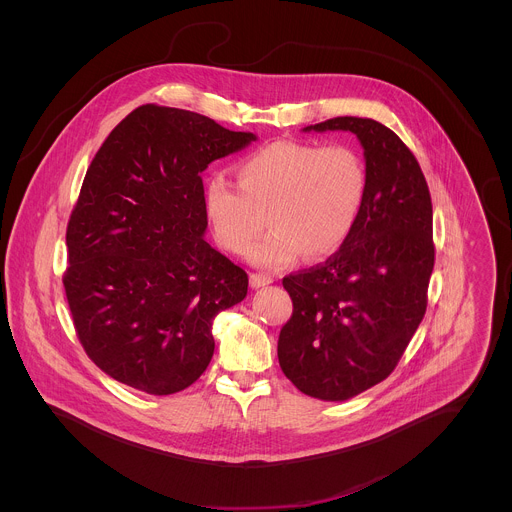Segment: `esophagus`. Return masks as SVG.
Segmentation results:
<instances>
[{
	"label": "esophagus",
	"mask_w": 512,
	"mask_h": 512,
	"mask_svg": "<svg viewBox=\"0 0 512 512\" xmlns=\"http://www.w3.org/2000/svg\"><path fill=\"white\" fill-rule=\"evenodd\" d=\"M274 282V278L272 276H268V274H252L250 276V286L252 288H264V286H270Z\"/></svg>",
	"instance_id": "1"
}]
</instances>
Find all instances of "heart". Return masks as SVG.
I'll return each instance as SVG.
<instances>
[{
  "label": "heart",
  "instance_id": "heart-1",
  "mask_svg": "<svg viewBox=\"0 0 512 512\" xmlns=\"http://www.w3.org/2000/svg\"><path fill=\"white\" fill-rule=\"evenodd\" d=\"M238 183L213 175L205 211L220 246L242 254L266 224L272 230L248 260L280 270L303 254L321 260L345 246L365 211L368 169L351 146L274 142L240 159Z\"/></svg>",
  "mask_w": 512,
  "mask_h": 512
}]
</instances>
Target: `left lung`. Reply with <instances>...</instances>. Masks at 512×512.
Instances as JSON below:
<instances>
[{
	"label": "left lung",
	"instance_id": "obj_1",
	"mask_svg": "<svg viewBox=\"0 0 512 512\" xmlns=\"http://www.w3.org/2000/svg\"><path fill=\"white\" fill-rule=\"evenodd\" d=\"M303 132H351L365 151L368 197L355 232L325 264L284 278L293 301L278 359L297 390L349 400L398 365L426 313L434 270L432 199L404 142L370 118Z\"/></svg>",
	"mask_w": 512,
	"mask_h": 512
}]
</instances>
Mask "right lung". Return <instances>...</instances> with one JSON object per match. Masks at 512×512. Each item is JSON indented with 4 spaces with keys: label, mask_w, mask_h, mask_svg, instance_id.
<instances>
[{
    "label": "right lung",
    "mask_w": 512,
    "mask_h": 512,
    "mask_svg": "<svg viewBox=\"0 0 512 512\" xmlns=\"http://www.w3.org/2000/svg\"><path fill=\"white\" fill-rule=\"evenodd\" d=\"M258 136L146 104L94 155L67 228L74 329L102 372L153 396L191 386L215 353L213 319L248 293L205 232L201 173Z\"/></svg>",
    "instance_id": "1"
}]
</instances>
